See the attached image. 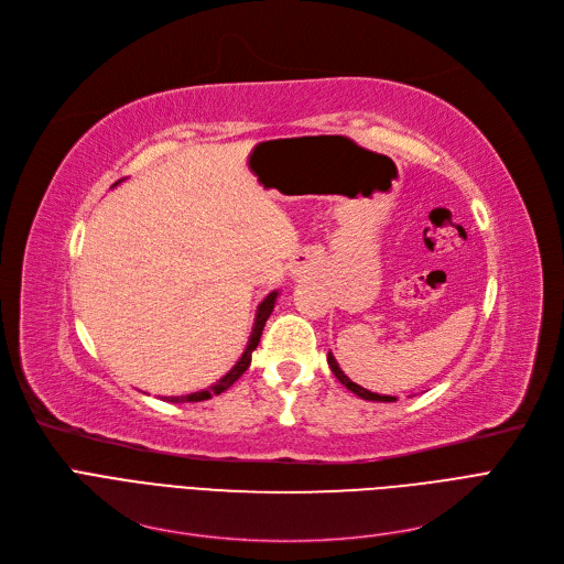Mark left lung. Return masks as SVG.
<instances>
[{
    "instance_id": "left-lung-1",
    "label": "left lung",
    "mask_w": 564,
    "mask_h": 564,
    "mask_svg": "<svg viewBox=\"0 0 564 564\" xmlns=\"http://www.w3.org/2000/svg\"><path fill=\"white\" fill-rule=\"evenodd\" d=\"M327 361H329V368H332V372L336 375V379L343 383V387H347L351 393H357L359 398H364V400H375V402H391V400H395V398H387V395H377V393H370V391H366V389H361L359 383H354L340 368H338V364H336V359L332 357V351H329V357H327Z\"/></svg>"
}]
</instances>
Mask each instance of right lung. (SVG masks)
Listing matches in <instances>:
<instances>
[{
    "label": "right lung",
    "mask_w": 564,
    "mask_h": 564,
    "mask_svg": "<svg viewBox=\"0 0 564 564\" xmlns=\"http://www.w3.org/2000/svg\"><path fill=\"white\" fill-rule=\"evenodd\" d=\"M276 294H279V292H272L270 297H267V300L258 306V315H256V324H253L251 340H249V345H247V349H245V354H242V359L237 361V366H235L226 377H221V379L215 383V387H210V389L198 391V393H192V395L166 398V402H200V400H210L213 395H219V393L228 391V389L232 387V383L247 372V368H249V364H251V354H253V349H256V347H258V343H260V334H262V329H264V322H267V317H270V315H272V311H274Z\"/></svg>",
    "instance_id": "obj_1"
}]
</instances>
